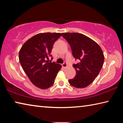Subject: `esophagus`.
Here are the masks:
<instances>
[{
    "label": "esophagus",
    "mask_w": 123,
    "mask_h": 123,
    "mask_svg": "<svg viewBox=\"0 0 123 123\" xmlns=\"http://www.w3.org/2000/svg\"><path fill=\"white\" fill-rule=\"evenodd\" d=\"M62 66L63 67V68H66L67 67V64L66 62H64V63L63 64H62Z\"/></svg>",
    "instance_id": "34e87169"
}]
</instances>
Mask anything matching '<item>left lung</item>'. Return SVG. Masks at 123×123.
Segmentation results:
<instances>
[{
	"label": "left lung",
	"mask_w": 123,
	"mask_h": 123,
	"mask_svg": "<svg viewBox=\"0 0 123 123\" xmlns=\"http://www.w3.org/2000/svg\"><path fill=\"white\" fill-rule=\"evenodd\" d=\"M62 35L71 47L73 57L78 60V63L73 65L76 75L68 82L76 88L88 86L94 80L103 66V50L95 42L83 34L66 32Z\"/></svg>",
	"instance_id": "obj_1"
}]
</instances>
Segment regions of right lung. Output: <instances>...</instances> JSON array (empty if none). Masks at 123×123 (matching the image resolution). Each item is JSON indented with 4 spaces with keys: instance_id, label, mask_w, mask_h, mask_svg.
Masks as SVG:
<instances>
[{
    "instance_id": "obj_1",
    "label": "right lung",
    "mask_w": 123,
    "mask_h": 123,
    "mask_svg": "<svg viewBox=\"0 0 123 123\" xmlns=\"http://www.w3.org/2000/svg\"><path fill=\"white\" fill-rule=\"evenodd\" d=\"M61 33H41L28 39L22 47L19 60L23 69L33 84L41 89L53 86L61 66L48 61L55 42ZM53 57H51V60Z\"/></svg>"
}]
</instances>
